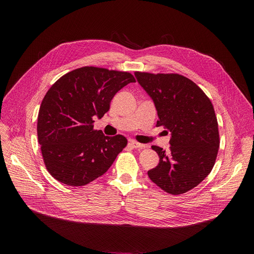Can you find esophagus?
Instances as JSON below:
<instances>
[{"mask_svg":"<svg viewBox=\"0 0 254 254\" xmlns=\"http://www.w3.org/2000/svg\"><path fill=\"white\" fill-rule=\"evenodd\" d=\"M129 144L132 146L134 148H144L145 145L144 144H141L135 140H129Z\"/></svg>","mask_w":254,"mask_h":254,"instance_id":"1","label":"esophagus"}]
</instances>
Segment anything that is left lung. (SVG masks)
<instances>
[{
  "mask_svg": "<svg viewBox=\"0 0 254 254\" xmlns=\"http://www.w3.org/2000/svg\"><path fill=\"white\" fill-rule=\"evenodd\" d=\"M135 76L154 102L156 126L172 135L168 151L152 146L159 163L148 176L168 193H184L214 167L220 143L214 108L205 92L182 75L135 72Z\"/></svg>",
  "mask_w": 254,
  "mask_h": 254,
  "instance_id": "left-lung-1",
  "label": "left lung"
}]
</instances>
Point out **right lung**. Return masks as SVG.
<instances>
[{
	"label": "right lung",
	"mask_w": 254,
	"mask_h": 254,
	"mask_svg": "<svg viewBox=\"0 0 254 254\" xmlns=\"http://www.w3.org/2000/svg\"><path fill=\"white\" fill-rule=\"evenodd\" d=\"M136 79L128 72L82 66L62 76L40 106L38 141L50 175L83 186L108 171L127 144L126 137H108L93 128V117L110 109L115 93Z\"/></svg>",
	"instance_id": "obj_1"
}]
</instances>
